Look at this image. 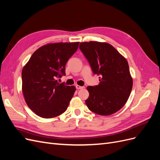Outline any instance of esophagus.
Segmentation results:
<instances>
[{"label":"esophagus","instance_id":"1","mask_svg":"<svg viewBox=\"0 0 160 160\" xmlns=\"http://www.w3.org/2000/svg\"><path fill=\"white\" fill-rule=\"evenodd\" d=\"M76 88L77 89H84L85 88L83 86H80V85H76Z\"/></svg>","mask_w":160,"mask_h":160}]
</instances>
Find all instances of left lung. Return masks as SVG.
<instances>
[{"instance_id": "obj_1", "label": "left lung", "mask_w": 160, "mask_h": 160, "mask_svg": "<svg viewBox=\"0 0 160 160\" xmlns=\"http://www.w3.org/2000/svg\"><path fill=\"white\" fill-rule=\"evenodd\" d=\"M79 48L93 73L101 76L98 85L87 88L89 93L87 106L101 115L116 113L126 103L133 87L126 59L107 42H83Z\"/></svg>"}]
</instances>
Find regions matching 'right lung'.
Listing matches in <instances>:
<instances>
[{
    "label": "right lung",
    "instance_id": "obj_1",
    "mask_svg": "<svg viewBox=\"0 0 160 160\" xmlns=\"http://www.w3.org/2000/svg\"><path fill=\"white\" fill-rule=\"evenodd\" d=\"M79 42L49 43L33 52L22 70V91L25 102L35 114L52 118L63 113L76 91L59 83L65 65Z\"/></svg>",
    "mask_w": 160,
    "mask_h": 160
}]
</instances>
